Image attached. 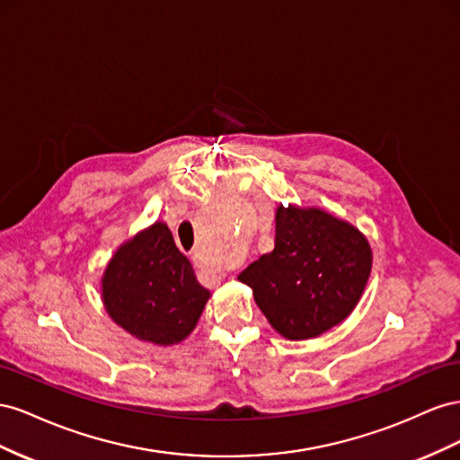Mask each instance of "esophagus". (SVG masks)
I'll use <instances>...</instances> for the list:
<instances>
[{"label":"esophagus","mask_w":460,"mask_h":460,"mask_svg":"<svg viewBox=\"0 0 460 460\" xmlns=\"http://www.w3.org/2000/svg\"><path fill=\"white\" fill-rule=\"evenodd\" d=\"M192 264H194L196 270L202 271V273H216L214 268H209L208 261H206L200 254H194V256H192Z\"/></svg>","instance_id":"34e87169"}]
</instances>
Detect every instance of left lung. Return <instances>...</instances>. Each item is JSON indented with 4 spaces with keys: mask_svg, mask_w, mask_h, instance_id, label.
<instances>
[{
    "mask_svg": "<svg viewBox=\"0 0 460 460\" xmlns=\"http://www.w3.org/2000/svg\"><path fill=\"white\" fill-rule=\"evenodd\" d=\"M372 271V246L352 223L322 208H275L273 251L239 281L252 287L270 325L291 341L314 339L357 308Z\"/></svg>",
    "mask_w": 460,
    "mask_h": 460,
    "instance_id": "obj_1",
    "label": "left lung"
}]
</instances>
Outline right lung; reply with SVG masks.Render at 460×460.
Returning a JSON list of instances; mask_svg holds the SVG:
<instances>
[{
    "instance_id": "add662e5",
    "label": "right lung",
    "mask_w": 460,
    "mask_h": 460,
    "mask_svg": "<svg viewBox=\"0 0 460 460\" xmlns=\"http://www.w3.org/2000/svg\"><path fill=\"white\" fill-rule=\"evenodd\" d=\"M100 293L117 325L155 347L185 341L209 298L164 221L152 223L117 248L102 273Z\"/></svg>"
}]
</instances>
